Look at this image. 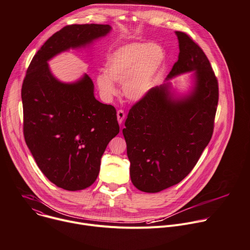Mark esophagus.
Returning a JSON list of instances; mask_svg holds the SVG:
<instances>
[{
    "label": "esophagus",
    "instance_id": "34e87169",
    "mask_svg": "<svg viewBox=\"0 0 250 250\" xmlns=\"http://www.w3.org/2000/svg\"><path fill=\"white\" fill-rule=\"evenodd\" d=\"M125 117V112L123 110H119L117 112V118H118V121H119L120 125H122V123L124 122Z\"/></svg>",
    "mask_w": 250,
    "mask_h": 250
}]
</instances>
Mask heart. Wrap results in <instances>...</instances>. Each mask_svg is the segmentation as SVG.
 <instances>
[{"label": "heart", "mask_w": 250, "mask_h": 250, "mask_svg": "<svg viewBox=\"0 0 250 250\" xmlns=\"http://www.w3.org/2000/svg\"><path fill=\"white\" fill-rule=\"evenodd\" d=\"M164 62V52L156 44L134 42L122 46L106 57L104 73L97 77L100 92L106 98L117 94L114 84H123L129 101H139L154 85Z\"/></svg>", "instance_id": "1"}]
</instances>
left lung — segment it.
<instances>
[{"mask_svg": "<svg viewBox=\"0 0 250 250\" xmlns=\"http://www.w3.org/2000/svg\"><path fill=\"white\" fill-rule=\"evenodd\" d=\"M179 56L166 80L196 71L192 93L175 99L169 85L152 88L128 112L123 133L130 179L140 191L157 193L181 182L197 164L213 132L218 79L202 48L176 31Z\"/></svg>", "mask_w": 250, "mask_h": 250, "instance_id": "left-lung-1", "label": "left lung"}]
</instances>
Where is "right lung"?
Here are the masks:
<instances>
[{
    "mask_svg": "<svg viewBox=\"0 0 250 250\" xmlns=\"http://www.w3.org/2000/svg\"><path fill=\"white\" fill-rule=\"evenodd\" d=\"M110 30L109 24L64 26L33 56L22 82L25 144L47 179L67 191L86 189L96 181L102 155L120 125L115 106L96 100L87 74L76 83H61L47 61Z\"/></svg>",
    "mask_w": 250,
    "mask_h": 250,
    "instance_id": "obj_1",
    "label": "right lung"
}]
</instances>
